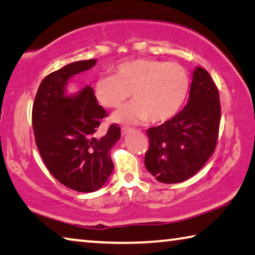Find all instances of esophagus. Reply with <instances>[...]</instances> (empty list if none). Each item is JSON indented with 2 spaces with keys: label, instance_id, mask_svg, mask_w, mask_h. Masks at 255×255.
<instances>
[{
  "label": "esophagus",
  "instance_id": "obj_1",
  "mask_svg": "<svg viewBox=\"0 0 255 255\" xmlns=\"http://www.w3.org/2000/svg\"><path fill=\"white\" fill-rule=\"evenodd\" d=\"M129 131H131V128H129V127H123L122 128V135H124V136L127 135Z\"/></svg>",
  "mask_w": 255,
  "mask_h": 255
}]
</instances>
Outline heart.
Here are the masks:
<instances>
[{
    "mask_svg": "<svg viewBox=\"0 0 255 255\" xmlns=\"http://www.w3.org/2000/svg\"><path fill=\"white\" fill-rule=\"evenodd\" d=\"M187 71L176 63L138 58L120 63L114 76H101L93 93L102 107L116 109L131 93L133 102L112 116L118 124H138L149 119L159 124L173 118L182 108L189 92Z\"/></svg>",
    "mask_w": 255,
    "mask_h": 255,
    "instance_id": "1",
    "label": "heart"
}]
</instances>
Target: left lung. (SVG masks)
I'll return each mask as SVG.
<instances>
[{
  "mask_svg": "<svg viewBox=\"0 0 255 255\" xmlns=\"http://www.w3.org/2000/svg\"><path fill=\"white\" fill-rule=\"evenodd\" d=\"M219 123L218 89L205 68L196 67L187 106L161 126L147 129L146 169L163 183L191 178L213 155Z\"/></svg>",
  "mask_w": 255,
  "mask_h": 255,
  "instance_id": "1",
  "label": "left lung"
}]
</instances>
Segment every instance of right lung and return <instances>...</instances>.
I'll return each mask as SVG.
<instances>
[{
    "label": "right lung",
    "mask_w": 255,
    "mask_h": 255,
    "mask_svg": "<svg viewBox=\"0 0 255 255\" xmlns=\"http://www.w3.org/2000/svg\"><path fill=\"white\" fill-rule=\"evenodd\" d=\"M97 59L67 64L47 75L39 85L32 107L34 139L47 169L60 183L79 192H93L114 171L110 150L120 138L111 125L107 133L97 130L107 112L90 85L68 96V81L92 68Z\"/></svg>",
    "instance_id": "right-lung-1"
}]
</instances>
